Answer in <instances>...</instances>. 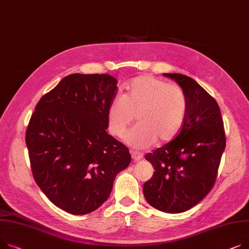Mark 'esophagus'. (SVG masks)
<instances>
[{
	"instance_id": "obj_1",
	"label": "esophagus",
	"mask_w": 249,
	"mask_h": 249,
	"mask_svg": "<svg viewBox=\"0 0 249 249\" xmlns=\"http://www.w3.org/2000/svg\"><path fill=\"white\" fill-rule=\"evenodd\" d=\"M131 156H132V159H133L134 161H139L143 158V154L140 152H136V151L131 152Z\"/></svg>"
}]
</instances>
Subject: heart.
Instances as JSON below:
<instances>
[{
	"label": "heart",
	"mask_w": 249,
	"mask_h": 249,
	"mask_svg": "<svg viewBox=\"0 0 249 249\" xmlns=\"http://www.w3.org/2000/svg\"><path fill=\"white\" fill-rule=\"evenodd\" d=\"M126 142L135 148L151 146L159 139L168 142L183 128L187 114V99L181 88L149 76H140L125 86L123 96L115 97L107 110L110 133L123 137L133 123Z\"/></svg>",
	"instance_id": "1"
}]
</instances>
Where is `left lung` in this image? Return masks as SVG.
<instances>
[{"label":"left lung","instance_id":"left-lung-1","mask_svg":"<svg viewBox=\"0 0 249 249\" xmlns=\"http://www.w3.org/2000/svg\"><path fill=\"white\" fill-rule=\"evenodd\" d=\"M187 99L183 128L170 142L145 155L154 174L143 185L147 202L167 213L184 212L213 187L225 149L223 121L217 102L192 78L164 73Z\"/></svg>","mask_w":249,"mask_h":249}]
</instances>
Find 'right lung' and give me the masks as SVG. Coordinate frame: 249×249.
<instances>
[{
  "instance_id": "1",
  "label": "right lung",
  "mask_w": 249,
  "mask_h": 249,
  "mask_svg": "<svg viewBox=\"0 0 249 249\" xmlns=\"http://www.w3.org/2000/svg\"><path fill=\"white\" fill-rule=\"evenodd\" d=\"M108 74H71L38 102L26 131L33 176L49 200L83 215L110 196L128 167V148L107 133V110L117 91Z\"/></svg>"
}]
</instances>
